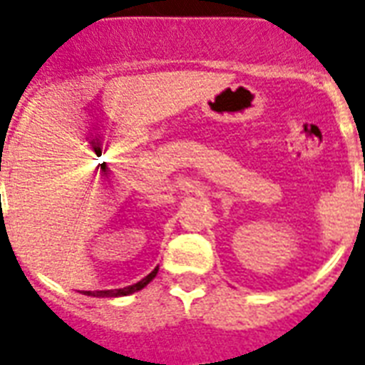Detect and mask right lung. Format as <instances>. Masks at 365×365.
<instances>
[{"label": "right lung", "instance_id": "right-lung-1", "mask_svg": "<svg viewBox=\"0 0 365 365\" xmlns=\"http://www.w3.org/2000/svg\"><path fill=\"white\" fill-rule=\"evenodd\" d=\"M158 268H154L146 278H143L140 282L133 285H127V287H121V289H106V291H83V295H91V297H123V295H131L135 291H140L144 285H148L152 279L156 278Z\"/></svg>", "mask_w": 365, "mask_h": 365}]
</instances>
